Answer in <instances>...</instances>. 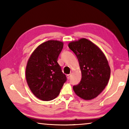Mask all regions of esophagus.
<instances>
[{
	"instance_id": "1",
	"label": "esophagus",
	"mask_w": 129,
	"mask_h": 129,
	"mask_svg": "<svg viewBox=\"0 0 129 129\" xmlns=\"http://www.w3.org/2000/svg\"><path fill=\"white\" fill-rule=\"evenodd\" d=\"M71 74H69V75H67V78L68 79H69L70 78H71Z\"/></svg>"
}]
</instances>
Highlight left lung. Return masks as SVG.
I'll use <instances>...</instances> for the list:
<instances>
[{
  "mask_svg": "<svg viewBox=\"0 0 129 129\" xmlns=\"http://www.w3.org/2000/svg\"><path fill=\"white\" fill-rule=\"evenodd\" d=\"M68 47L79 62L81 80L73 86L75 93L85 100H90L101 93L109 82L110 68L105 55L99 47L82 38L70 42Z\"/></svg>",
  "mask_w": 129,
  "mask_h": 129,
  "instance_id": "1",
  "label": "left lung"
}]
</instances>
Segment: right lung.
<instances>
[{"mask_svg":"<svg viewBox=\"0 0 129 129\" xmlns=\"http://www.w3.org/2000/svg\"><path fill=\"white\" fill-rule=\"evenodd\" d=\"M64 43L48 40L35 49L28 60L25 77L32 93L42 101H51L59 94L67 77L57 58Z\"/></svg>","mask_w":129,"mask_h":129,"instance_id":"add662e5","label":"right lung"}]
</instances>
